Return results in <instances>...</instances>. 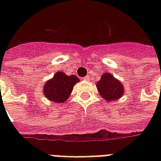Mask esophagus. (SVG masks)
Wrapping results in <instances>:
<instances>
[{"mask_svg":"<svg viewBox=\"0 0 161 161\" xmlns=\"http://www.w3.org/2000/svg\"><path fill=\"white\" fill-rule=\"evenodd\" d=\"M89 79H90V76H86V77H84V81H89Z\"/></svg>","mask_w":161,"mask_h":161,"instance_id":"1","label":"esophagus"}]
</instances>
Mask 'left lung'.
Wrapping results in <instances>:
<instances>
[{
	"instance_id": "obj_1",
	"label": "left lung",
	"mask_w": 161,
	"mask_h": 161,
	"mask_svg": "<svg viewBox=\"0 0 161 161\" xmlns=\"http://www.w3.org/2000/svg\"><path fill=\"white\" fill-rule=\"evenodd\" d=\"M99 93L106 101H116L124 93L123 85L110 73H104L97 83Z\"/></svg>"
}]
</instances>
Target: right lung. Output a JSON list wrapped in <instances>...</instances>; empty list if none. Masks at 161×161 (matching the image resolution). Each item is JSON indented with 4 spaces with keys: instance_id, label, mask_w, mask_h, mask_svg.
Segmentation results:
<instances>
[{
    "instance_id": "obj_1",
    "label": "right lung",
    "mask_w": 161,
    "mask_h": 161,
    "mask_svg": "<svg viewBox=\"0 0 161 161\" xmlns=\"http://www.w3.org/2000/svg\"><path fill=\"white\" fill-rule=\"evenodd\" d=\"M79 81L75 75L67 76L62 71H58L44 85L43 93L50 101L62 103L69 98L74 85Z\"/></svg>"
}]
</instances>
